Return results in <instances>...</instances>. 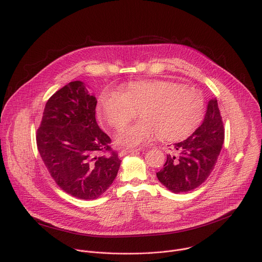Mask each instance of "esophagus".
Segmentation results:
<instances>
[{"label":"esophagus","mask_w":262,"mask_h":262,"mask_svg":"<svg viewBox=\"0 0 262 262\" xmlns=\"http://www.w3.org/2000/svg\"><path fill=\"white\" fill-rule=\"evenodd\" d=\"M139 150H140V148H123V149H121V150H120L119 156L123 157V156L132 154V152H137Z\"/></svg>","instance_id":"obj_1"}]
</instances>
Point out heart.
<instances>
[{"mask_svg": "<svg viewBox=\"0 0 262 262\" xmlns=\"http://www.w3.org/2000/svg\"><path fill=\"white\" fill-rule=\"evenodd\" d=\"M97 114L110 126L120 128L140 108L141 120L121 128L116 141L127 147L147 143L159 136L177 141L188 136L201 120L204 100L193 88L163 80L140 81L121 90H104L97 101Z\"/></svg>", "mask_w": 262, "mask_h": 262, "instance_id": "obj_1", "label": "heart"}]
</instances>
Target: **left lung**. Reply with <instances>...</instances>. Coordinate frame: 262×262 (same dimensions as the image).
<instances>
[{"mask_svg":"<svg viewBox=\"0 0 262 262\" xmlns=\"http://www.w3.org/2000/svg\"><path fill=\"white\" fill-rule=\"evenodd\" d=\"M224 137L217 101L213 98L208 101L202 124L188 139L174 144L177 155H167L164 168L157 173L160 182L176 194L198 188L212 172Z\"/></svg>","mask_w":262,"mask_h":262,"instance_id":"left-lung-1","label":"left lung"}]
</instances>
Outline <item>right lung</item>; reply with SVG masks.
<instances>
[{
	"instance_id": "obj_1",
	"label": "right lung",
	"mask_w": 262,
	"mask_h": 262,
	"mask_svg": "<svg viewBox=\"0 0 262 262\" xmlns=\"http://www.w3.org/2000/svg\"><path fill=\"white\" fill-rule=\"evenodd\" d=\"M96 103L83 82H70L48 100L36 135L52 178L61 190L83 200L101 196L121 163L96 122Z\"/></svg>"
}]
</instances>
